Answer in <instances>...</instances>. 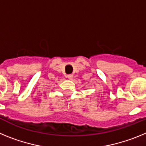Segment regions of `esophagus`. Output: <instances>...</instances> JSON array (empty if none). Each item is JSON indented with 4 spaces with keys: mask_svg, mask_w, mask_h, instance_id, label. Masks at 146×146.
Here are the masks:
<instances>
[{
    "mask_svg": "<svg viewBox=\"0 0 146 146\" xmlns=\"http://www.w3.org/2000/svg\"><path fill=\"white\" fill-rule=\"evenodd\" d=\"M67 77H68L69 80L72 79V78H73V74H68V75H67Z\"/></svg>",
    "mask_w": 146,
    "mask_h": 146,
    "instance_id": "obj_1",
    "label": "esophagus"
}]
</instances>
